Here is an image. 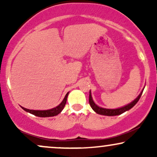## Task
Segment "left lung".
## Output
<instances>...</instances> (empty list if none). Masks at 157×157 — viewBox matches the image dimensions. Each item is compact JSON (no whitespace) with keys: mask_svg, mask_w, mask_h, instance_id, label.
<instances>
[{"mask_svg":"<svg viewBox=\"0 0 157 157\" xmlns=\"http://www.w3.org/2000/svg\"><path fill=\"white\" fill-rule=\"evenodd\" d=\"M143 90L144 89H142L141 93L139 94V96L135 99L134 101H132L131 103L128 104V105L123 106V107L119 108V109H104V108L99 107V106L97 105L96 104L94 103V102L93 101L92 97H91V91H90L89 104L90 105H91V109H92L97 113H99V114H101V115H105V116H117V115H120L122 113L125 112L126 111H128V110H130L131 108L134 107V106L136 104V102L139 101L140 97H141L142 94L143 92Z\"/></svg>","mask_w":157,"mask_h":157,"instance_id":"8db88e82","label":"left lung"}]
</instances>
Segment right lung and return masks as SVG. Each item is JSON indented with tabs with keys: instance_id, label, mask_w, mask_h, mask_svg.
Here are the masks:
<instances>
[{
	"instance_id": "1",
	"label": "right lung",
	"mask_w": 157,
	"mask_h": 157,
	"mask_svg": "<svg viewBox=\"0 0 157 157\" xmlns=\"http://www.w3.org/2000/svg\"><path fill=\"white\" fill-rule=\"evenodd\" d=\"M68 95V92L66 94V96H65L63 100L61 102L60 105H58L57 107L54 108V109H49V110H44V111H38V110H30L25 109V108L21 107L24 111H27V112L34 114L35 116L40 117H54L56 115L59 114L61 111H63V109H64V106L66 103V100H67V97Z\"/></svg>"
}]
</instances>
